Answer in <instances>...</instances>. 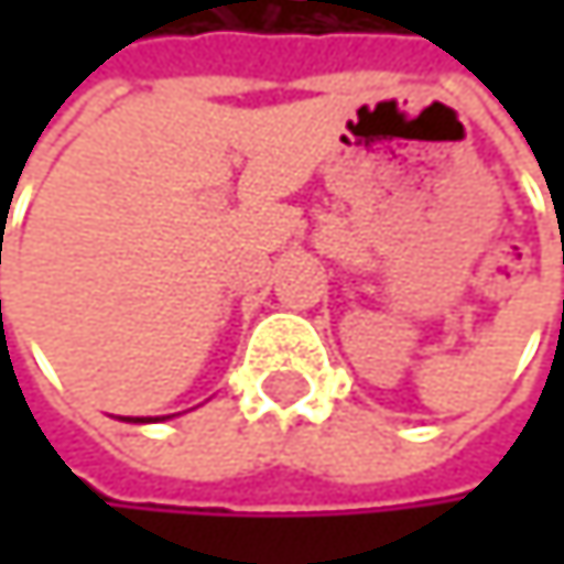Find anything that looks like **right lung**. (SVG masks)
<instances>
[{
	"mask_svg": "<svg viewBox=\"0 0 564 564\" xmlns=\"http://www.w3.org/2000/svg\"><path fill=\"white\" fill-rule=\"evenodd\" d=\"M137 421H143V417H137Z\"/></svg>",
	"mask_w": 564,
	"mask_h": 564,
	"instance_id": "1",
	"label": "right lung"
}]
</instances>
